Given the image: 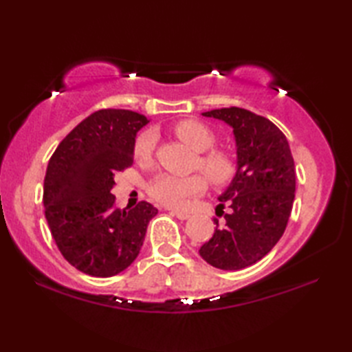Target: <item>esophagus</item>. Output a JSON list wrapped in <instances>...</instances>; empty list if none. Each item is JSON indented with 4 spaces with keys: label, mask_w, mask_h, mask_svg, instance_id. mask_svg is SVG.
Returning <instances> with one entry per match:
<instances>
[{
    "label": "esophagus",
    "mask_w": 352,
    "mask_h": 352,
    "mask_svg": "<svg viewBox=\"0 0 352 352\" xmlns=\"http://www.w3.org/2000/svg\"><path fill=\"white\" fill-rule=\"evenodd\" d=\"M172 214H175L178 219H182V221H186V219H189L190 218V214L189 213H186V212H180V210H172L170 212Z\"/></svg>",
    "instance_id": "esophagus-1"
}]
</instances>
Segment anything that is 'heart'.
I'll list each match as a JSON object with an SVG mask.
<instances>
[{"label": "heart", "mask_w": 352, "mask_h": 352, "mask_svg": "<svg viewBox=\"0 0 352 352\" xmlns=\"http://www.w3.org/2000/svg\"><path fill=\"white\" fill-rule=\"evenodd\" d=\"M172 133L183 144L198 151L193 169L201 170L210 184L221 188L233 180L237 172L236 155L227 148L214 146L216 134L204 122L197 119H184L172 125ZM157 138L154 131L146 130L140 133L134 140L133 157L140 164L153 162ZM206 178L201 174L189 177H177L172 174H160L148 183L149 197L157 203L168 207L180 208L193 197L206 190Z\"/></svg>", "instance_id": "heart-1"}]
</instances>
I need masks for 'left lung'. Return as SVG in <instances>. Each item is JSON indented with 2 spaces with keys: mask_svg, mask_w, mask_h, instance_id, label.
<instances>
[{
  "mask_svg": "<svg viewBox=\"0 0 352 352\" xmlns=\"http://www.w3.org/2000/svg\"><path fill=\"white\" fill-rule=\"evenodd\" d=\"M233 126L237 145V172L219 197L213 218V237L199 250L208 265L239 271L263 258L287 227L295 199L296 174L287 139L267 118L241 107L203 113ZM229 207L226 214L223 208Z\"/></svg>",
  "mask_w": 352,
  "mask_h": 352,
  "instance_id": "obj_1",
  "label": "left lung"
}]
</instances>
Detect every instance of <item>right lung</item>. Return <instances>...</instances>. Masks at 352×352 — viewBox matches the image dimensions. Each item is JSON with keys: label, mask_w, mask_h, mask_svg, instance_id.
Returning <instances> with one entry per match:
<instances>
[{"label": "right lung", "mask_w": 352, "mask_h": 352, "mask_svg": "<svg viewBox=\"0 0 352 352\" xmlns=\"http://www.w3.org/2000/svg\"><path fill=\"white\" fill-rule=\"evenodd\" d=\"M148 124L131 110L102 109L81 121L51 155L43 182L45 218L58 251L78 271L113 276L139 256L157 208L115 207V177L133 164L136 133Z\"/></svg>", "instance_id": "1"}]
</instances>
